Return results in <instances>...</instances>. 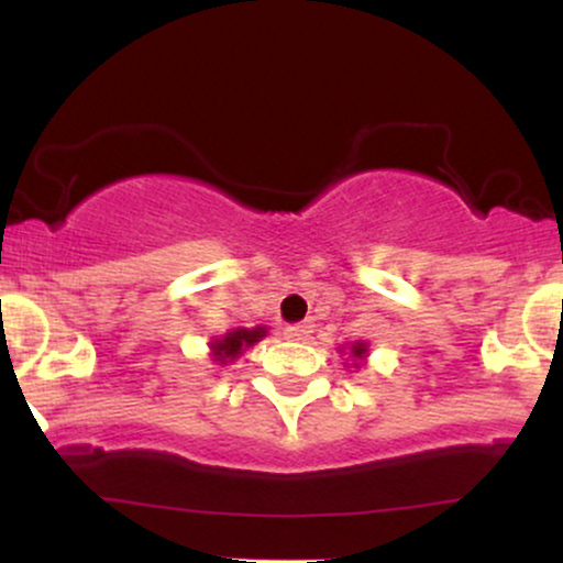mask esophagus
<instances>
[{
    "label": "esophagus",
    "mask_w": 563,
    "mask_h": 563,
    "mask_svg": "<svg viewBox=\"0 0 563 563\" xmlns=\"http://www.w3.org/2000/svg\"><path fill=\"white\" fill-rule=\"evenodd\" d=\"M309 333H312V325H307V322H301V325L286 328V339H290V341H303Z\"/></svg>",
    "instance_id": "esophagus-1"
}]
</instances>
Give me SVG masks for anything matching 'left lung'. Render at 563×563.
Listing matches in <instances>:
<instances>
[{"mask_svg": "<svg viewBox=\"0 0 563 563\" xmlns=\"http://www.w3.org/2000/svg\"><path fill=\"white\" fill-rule=\"evenodd\" d=\"M349 354H352L354 367H357L367 357V344H363V341H357V344H352V349H349Z\"/></svg>", "mask_w": 563, "mask_h": 563, "instance_id": "left-lung-1", "label": "left lung"}]
</instances>
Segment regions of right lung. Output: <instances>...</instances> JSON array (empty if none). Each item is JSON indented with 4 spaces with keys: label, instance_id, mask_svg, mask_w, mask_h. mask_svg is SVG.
I'll use <instances>...</instances> for the list:
<instances>
[{
    "label": "right lung",
    "instance_id": "1",
    "mask_svg": "<svg viewBox=\"0 0 563 563\" xmlns=\"http://www.w3.org/2000/svg\"><path fill=\"white\" fill-rule=\"evenodd\" d=\"M267 335V328H235V331L224 333L222 339L211 341V357L219 365H228L232 360H238L243 354V349L254 346L256 341H262Z\"/></svg>",
    "mask_w": 563,
    "mask_h": 563
}]
</instances>
